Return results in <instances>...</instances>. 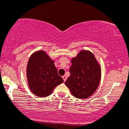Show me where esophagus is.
I'll return each mask as SVG.
<instances>
[{
    "label": "esophagus",
    "mask_w": 129,
    "mask_h": 129,
    "mask_svg": "<svg viewBox=\"0 0 129 129\" xmlns=\"http://www.w3.org/2000/svg\"><path fill=\"white\" fill-rule=\"evenodd\" d=\"M62 78L63 79V80H64V82H65V81L66 80V79H67V77H66V76H63V77H62Z\"/></svg>",
    "instance_id": "esophagus-1"
}]
</instances>
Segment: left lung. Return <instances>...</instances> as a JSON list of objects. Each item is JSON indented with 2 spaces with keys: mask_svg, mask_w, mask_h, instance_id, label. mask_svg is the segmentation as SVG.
<instances>
[{
  "mask_svg": "<svg viewBox=\"0 0 129 129\" xmlns=\"http://www.w3.org/2000/svg\"><path fill=\"white\" fill-rule=\"evenodd\" d=\"M70 76L65 85L78 99H86L94 93L101 80V68L90 52L82 50L71 60Z\"/></svg>",
  "mask_w": 129,
  "mask_h": 129,
  "instance_id": "left-lung-1",
  "label": "left lung"
}]
</instances>
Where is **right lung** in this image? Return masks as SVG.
<instances>
[{"instance_id": "1", "label": "right lung", "mask_w": 129, "mask_h": 129, "mask_svg": "<svg viewBox=\"0 0 129 129\" xmlns=\"http://www.w3.org/2000/svg\"><path fill=\"white\" fill-rule=\"evenodd\" d=\"M27 77L30 89L38 97L49 96L55 86L63 82L53 61L44 51L37 52L30 57Z\"/></svg>"}]
</instances>
